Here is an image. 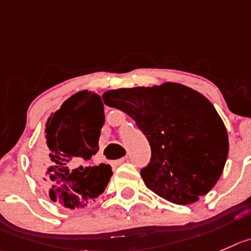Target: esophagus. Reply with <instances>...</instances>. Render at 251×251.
I'll use <instances>...</instances> for the list:
<instances>
[{"label":"esophagus","instance_id":"34e87169","mask_svg":"<svg viewBox=\"0 0 251 251\" xmlns=\"http://www.w3.org/2000/svg\"><path fill=\"white\" fill-rule=\"evenodd\" d=\"M126 160H127V157H122V159L114 160L113 163H112V165H113V166H118V165H121V164H123L124 161H126Z\"/></svg>","mask_w":251,"mask_h":251}]
</instances>
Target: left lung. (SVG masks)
Listing matches in <instances>:
<instances>
[{
    "mask_svg": "<svg viewBox=\"0 0 251 251\" xmlns=\"http://www.w3.org/2000/svg\"><path fill=\"white\" fill-rule=\"evenodd\" d=\"M103 102L132 117L151 148L140 175L145 186L173 203L191 204L207 195L223 173L228 133L213 104L177 82L109 90Z\"/></svg>",
    "mask_w": 251,
    "mask_h": 251,
    "instance_id": "obj_1",
    "label": "left lung"
}]
</instances>
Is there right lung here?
<instances>
[{
    "label": "right lung",
    "instance_id": "add662e5",
    "mask_svg": "<svg viewBox=\"0 0 251 251\" xmlns=\"http://www.w3.org/2000/svg\"><path fill=\"white\" fill-rule=\"evenodd\" d=\"M103 123L101 97L87 90L73 95L48 118L44 147L48 156L43 157L39 169L51 201L66 208H83L107 187L112 176L109 165L69 168L70 163L96 154Z\"/></svg>",
    "mask_w": 251,
    "mask_h": 251
}]
</instances>
